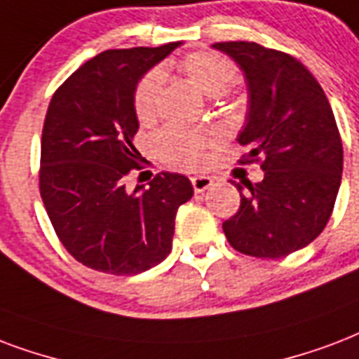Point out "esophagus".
I'll list each match as a JSON object with an SVG mask.
<instances>
[{"label": "esophagus", "instance_id": "esophagus-1", "mask_svg": "<svg viewBox=\"0 0 359 359\" xmlns=\"http://www.w3.org/2000/svg\"><path fill=\"white\" fill-rule=\"evenodd\" d=\"M191 184H194L196 194H203L205 190H209L210 186L215 184V180L210 179V177H205V175H199V177H194V179H191Z\"/></svg>", "mask_w": 359, "mask_h": 359}]
</instances>
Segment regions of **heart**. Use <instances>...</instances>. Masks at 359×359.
Masks as SVG:
<instances>
[{
  "mask_svg": "<svg viewBox=\"0 0 359 359\" xmlns=\"http://www.w3.org/2000/svg\"><path fill=\"white\" fill-rule=\"evenodd\" d=\"M180 69L203 94L220 95L235 76L233 65L216 52H194L180 62ZM165 75L160 67L150 69L137 82L133 92V111L141 122L154 118L158 111ZM218 137L205 128L168 126L154 137V149L161 160L177 168L201 169L209 160V150L215 149Z\"/></svg>",
  "mask_w": 359,
  "mask_h": 359,
  "instance_id": "1",
  "label": "heart"
}]
</instances>
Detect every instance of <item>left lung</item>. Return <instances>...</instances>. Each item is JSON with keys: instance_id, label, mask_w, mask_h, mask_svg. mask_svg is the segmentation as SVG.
<instances>
[{"instance_id": "obj_1", "label": "left lung", "mask_w": 359, "mask_h": 359, "mask_svg": "<svg viewBox=\"0 0 359 359\" xmlns=\"http://www.w3.org/2000/svg\"><path fill=\"white\" fill-rule=\"evenodd\" d=\"M245 75L246 124L237 137L243 163L262 161L264 180L237 184L241 207L222 224L235 250L284 258L325 228L343 175V143L324 90L290 54L248 41L215 43Z\"/></svg>"}]
</instances>
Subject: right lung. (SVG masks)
Here are the masks:
<instances>
[{
	"mask_svg": "<svg viewBox=\"0 0 359 359\" xmlns=\"http://www.w3.org/2000/svg\"><path fill=\"white\" fill-rule=\"evenodd\" d=\"M182 45L105 50L52 95L41 137L39 190L67 252L90 269L139 275L168 258L175 216L194 196L184 175L160 173L126 190L141 169L133 147L137 82Z\"/></svg>",
	"mask_w": 359,
	"mask_h": 359,
	"instance_id": "1",
	"label": "right lung"
}]
</instances>
